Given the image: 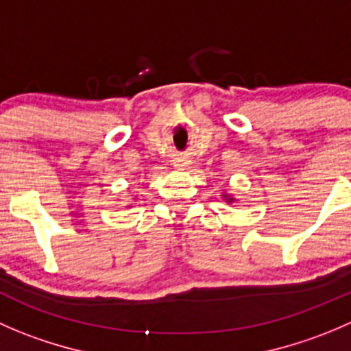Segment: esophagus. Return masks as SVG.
<instances>
[{
  "label": "esophagus",
  "instance_id": "1",
  "mask_svg": "<svg viewBox=\"0 0 351 351\" xmlns=\"http://www.w3.org/2000/svg\"><path fill=\"white\" fill-rule=\"evenodd\" d=\"M186 165H189V161H185V159H176V161H175L176 168H185Z\"/></svg>",
  "mask_w": 351,
  "mask_h": 351
}]
</instances>
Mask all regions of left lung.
Returning a JSON list of instances; mask_svg holds the SVG:
<instances>
[{
  "mask_svg": "<svg viewBox=\"0 0 351 351\" xmlns=\"http://www.w3.org/2000/svg\"><path fill=\"white\" fill-rule=\"evenodd\" d=\"M230 200H233V199H230Z\"/></svg>",
  "mask_w": 351,
  "mask_h": 351,
  "instance_id": "obj_1",
  "label": "left lung"
}]
</instances>
